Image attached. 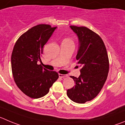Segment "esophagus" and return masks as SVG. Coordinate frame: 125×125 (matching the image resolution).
Returning a JSON list of instances; mask_svg holds the SVG:
<instances>
[{"label": "esophagus", "mask_w": 125, "mask_h": 125, "mask_svg": "<svg viewBox=\"0 0 125 125\" xmlns=\"http://www.w3.org/2000/svg\"><path fill=\"white\" fill-rule=\"evenodd\" d=\"M59 77L60 78H66V77L68 76V75L67 74H59Z\"/></svg>", "instance_id": "esophagus-1"}]
</instances>
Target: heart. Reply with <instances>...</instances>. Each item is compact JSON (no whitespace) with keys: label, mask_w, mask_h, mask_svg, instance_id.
I'll list each match as a JSON object with an SVG mask.
<instances>
[{"label":"heart","mask_w":125,"mask_h":125,"mask_svg":"<svg viewBox=\"0 0 125 125\" xmlns=\"http://www.w3.org/2000/svg\"><path fill=\"white\" fill-rule=\"evenodd\" d=\"M65 41H71V42H72V40H71V39H65Z\"/></svg>","instance_id":"1"}]
</instances>
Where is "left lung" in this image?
Returning <instances> with one entry per match:
<instances>
[{
  "label": "left lung",
  "instance_id": "8db88e82",
  "mask_svg": "<svg viewBox=\"0 0 125 125\" xmlns=\"http://www.w3.org/2000/svg\"><path fill=\"white\" fill-rule=\"evenodd\" d=\"M79 40L76 59L81 67L78 78L72 76L75 86L66 94L73 102L84 104L95 98L103 87L109 70V62L103 41L97 34L84 26H70Z\"/></svg>",
  "mask_w": 125,
  "mask_h": 125
}]
</instances>
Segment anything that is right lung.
I'll list each match as a JSON object with an SVG mask.
<instances>
[{
  "mask_svg": "<svg viewBox=\"0 0 125 125\" xmlns=\"http://www.w3.org/2000/svg\"><path fill=\"white\" fill-rule=\"evenodd\" d=\"M57 27L41 24L28 30L18 38L11 57L14 81L20 89L28 97L38 99L46 95L59 78L56 72L43 68L41 60L43 47Z\"/></svg>",
  "mask_w": 125,
  "mask_h": 125,
  "instance_id": "obj_1",
  "label": "right lung"
}]
</instances>
